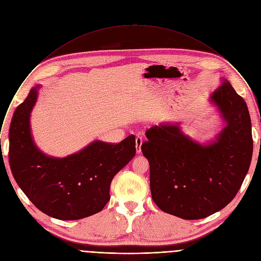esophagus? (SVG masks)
Returning <instances> with one entry per match:
<instances>
[{
  "label": "esophagus",
  "mask_w": 261,
  "mask_h": 261,
  "mask_svg": "<svg viewBox=\"0 0 261 261\" xmlns=\"http://www.w3.org/2000/svg\"><path fill=\"white\" fill-rule=\"evenodd\" d=\"M141 144H142V137L137 136L135 138V147H136L137 154H140V152H141Z\"/></svg>",
  "instance_id": "34e87169"
}]
</instances>
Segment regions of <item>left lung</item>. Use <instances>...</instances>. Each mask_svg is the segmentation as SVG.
<instances>
[{"instance_id": "obj_1", "label": "left lung", "mask_w": 261, "mask_h": 261, "mask_svg": "<svg viewBox=\"0 0 261 261\" xmlns=\"http://www.w3.org/2000/svg\"><path fill=\"white\" fill-rule=\"evenodd\" d=\"M221 81L210 97L225 123L215 139L200 143L186 135L179 123L167 122L148 129L141 144L150 163L154 202L181 219H202L225 207L250 167L253 139L247 104L227 80Z\"/></svg>"}]
</instances>
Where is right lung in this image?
Segmentation results:
<instances>
[{"mask_svg": "<svg viewBox=\"0 0 261 261\" xmlns=\"http://www.w3.org/2000/svg\"><path fill=\"white\" fill-rule=\"evenodd\" d=\"M40 85L17 106L9 130L12 174L33 204L60 220H79L102 211L110 199V182L135 156V137L118 144L95 140L64 158L44 154L36 145L30 124Z\"/></svg>", "mask_w": 261, "mask_h": 261, "instance_id": "obj_1", "label": "right lung"}]
</instances>
